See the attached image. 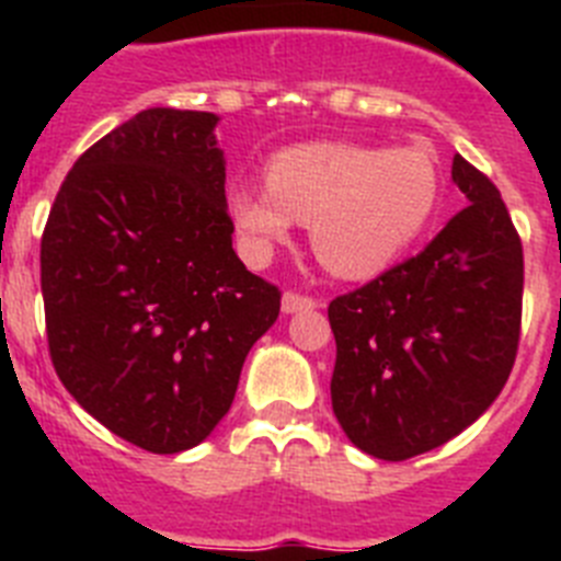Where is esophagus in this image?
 <instances>
[{
    "instance_id": "1",
    "label": "esophagus",
    "mask_w": 561,
    "mask_h": 561,
    "mask_svg": "<svg viewBox=\"0 0 561 561\" xmlns=\"http://www.w3.org/2000/svg\"><path fill=\"white\" fill-rule=\"evenodd\" d=\"M286 314H297V311H311L317 309V300L309 295H300V291H286L284 300H280Z\"/></svg>"
}]
</instances>
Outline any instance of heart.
<instances>
[{"instance_id": "b5f03b06", "label": "heart", "mask_w": 561, "mask_h": 561, "mask_svg": "<svg viewBox=\"0 0 561 561\" xmlns=\"http://www.w3.org/2000/svg\"><path fill=\"white\" fill-rule=\"evenodd\" d=\"M438 193V165L419 146L304 142L272 157L266 185H232L227 202L252 257L270 255L304 221L325 270L370 277L424 232Z\"/></svg>"}]
</instances>
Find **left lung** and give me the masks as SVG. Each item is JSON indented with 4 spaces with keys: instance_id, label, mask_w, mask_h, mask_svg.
Instances as JSON below:
<instances>
[{
    "instance_id": "left-lung-1",
    "label": "left lung",
    "mask_w": 561,
    "mask_h": 561,
    "mask_svg": "<svg viewBox=\"0 0 561 561\" xmlns=\"http://www.w3.org/2000/svg\"><path fill=\"white\" fill-rule=\"evenodd\" d=\"M469 205L419 255L329 306L331 408L362 453L408 460L489 410L517 359L523 241L494 182L455 153Z\"/></svg>"
}]
</instances>
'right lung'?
Here are the masks:
<instances>
[{
    "label": "right lung",
    "mask_w": 561,
    "mask_h": 561,
    "mask_svg": "<svg viewBox=\"0 0 561 561\" xmlns=\"http://www.w3.org/2000/svg\"><path fill=\"white\" fill-rule=\"evenodd\" d=\"M210 112L146 108L78 157L42 236L53 368L114 435L191 449L236 399L280 291L232 250Z\"/></svg>",
    "instance_id": "1"
}]
</instances>
